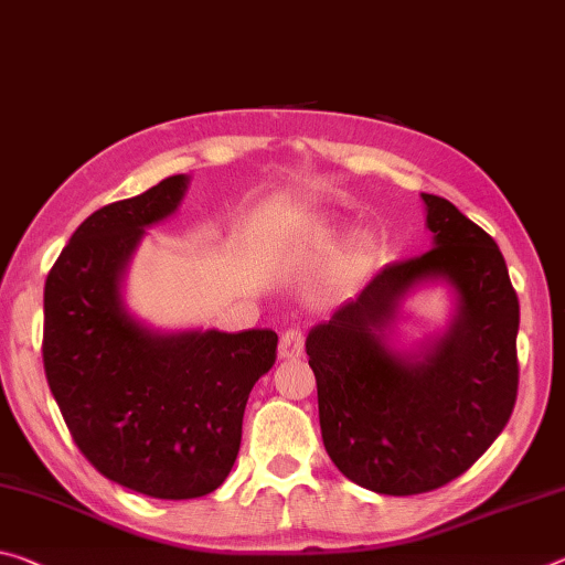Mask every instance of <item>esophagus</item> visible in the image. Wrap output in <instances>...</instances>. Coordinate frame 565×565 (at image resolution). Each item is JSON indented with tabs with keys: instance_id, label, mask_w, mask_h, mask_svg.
<instances>
[{
	"instance_id": "34e87169",
	"label": "esophagus",
	"mask_w": 565,
	"mask_h": 565,
	"mask_svg": "<svg viewBox=\"0 0 565 565\" xmlns=\"http://www.w3.org/2000/svg\"><path fill=\"white\" fill-rule=\"evenodd\" d=\"M303 352V334L301 329H286L279 339V356L281 360H297Z\"/></svg>"
}]
</instances>
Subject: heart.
Masks as SVG:
<instances>
[{"mask_svg": "<svg viewBox=\"0 0 565 565\" xmlns=\"http://www.w3.org/2000/svg\"><path fill=\"white\" fill-rule=\"evenodd\" d=\"M372 258V246L370 241H356V244L352 246V254H349V264H352V268L356 271V268L366 266V262Z\"/></svg>", "mask_w": 565, "mask_h": 565, "instance_id": "1", "label": "heart"}]
</instances>
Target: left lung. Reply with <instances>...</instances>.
I'll list each match as a JSON object with an SVG mask.
<instances>
[{
    "instance_id": "8db88e82",
    "label": "left lung",
    "mask_w": 565,
    "mask_h": 565,
    "mask_svg": "<svg viewBox=\"0 0 565 565\" xmlns=\"http://www.w3.org/2000/svg\"><path fill=\"white\" fill-rule=\"evenodd\" d=\"M433 248L384 266L362 294L307 337L321 440L339 472L382 495L447 486L488 450L518 397V294L478 223L423 193ZM443 278L459 297L446 337L419 363L383 331L412 285Z\"/></svg>"
}]
</instances>
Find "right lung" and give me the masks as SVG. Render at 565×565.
Listing matches in <instances>:
<instances>
[{
  "label": "right lung",
  "instance_id": "obj_1",
  "mask_svg": "<svg viewBox=\"0 0 565 565\" xmlns=\"http://www.w3.org/2000/svg\"><path fill=\"white\" fill-rule=\"evenodd\" d=\"M185 188L170 175L103 205L44 284L42 362L70 435L107 480L160 500L209 495L226 480L250 387L279 344L271 329L160 334L125 311V266Z\"/></svg>",
  "mask_w": 565,
  "mask_h": 565
}]
</instances>
